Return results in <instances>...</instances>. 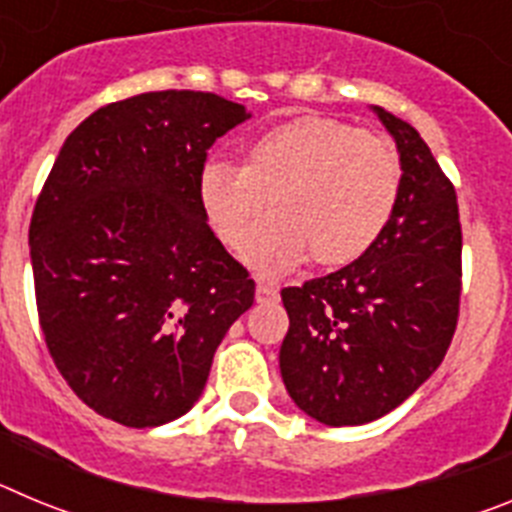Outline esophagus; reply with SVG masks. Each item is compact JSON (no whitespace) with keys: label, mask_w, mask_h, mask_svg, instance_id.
Returning a JSON list of instances; mask_svg holds the SVG:
<instances>
[{"label":"esophagus","mask_w":512,"mask_h":512,"mask_svg":"<svg viewBox=\"0 0 512 512\" xmlns=\"http://www.w3.org/2000/svg\"><path fill=\"white\" fill-rule=\"evenodd\" d=\"M279 300V289L274 284L259 282L256 284V302H277Z\"/></svg>","instance_id":"esophagus-1"}]
</instances>
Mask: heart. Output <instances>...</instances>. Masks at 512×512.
Segmentation results:
<instances>
[{"label": "heart", "instance_id": "b5f03b06", "mask_svg": "<svg viewBox=\"0 0 512 512\" xmlns=\"http://www.w3.org/2000/svg\"><path fill=\"white\" fill-rule=\"evenodd\" d=\"M402 169L390 140L333 117L305 115L264 130L243 164L212 158L197 176V200L212 233L241 251L265 206L270 223L243 259L259 274H282L310 256L323 266L351 264L390 225Z\"/></svg>", "mask_w": 512, "mask_h": 512}]
</instances>
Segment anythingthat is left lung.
Returning a JSON list of instances; mask_svg holds the SVG:
<instances>
[{
    "label": "left lung",
    "instance_id": "1",
    "mask_svg": "<svg viewBox=\"0 0 512 512\" xmlns=\"http://www.w3.org/2000/svg\"><path fill=\"white\" fill-rule=\"evenodd\" d=\"M400 156V200L364 256L282 289L284 387L323 425L392 413L443 361L461 295V225L451 182L418 130L372 107Z\"/></svg>",
    "mask_w": 512,
    "mask_h": 512
}]
</instances>
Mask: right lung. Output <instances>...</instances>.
Wrapping results in <instances>:
<instances>
[{"mask_svg": "<svg viewBox=\"0 0 512 512\" xmlns=\"http://www.w3.org/2000/svg\"><path fill=\"white\" fill-rule=\"evenodd\" d=\"M251 117L210 92L99 107L66 138L30 220L40 328L71 390L156 428L192 410L253 279L197 200L210 146Z\"/></svg>", "mask_w": 512, "mask_h": 512, "instance_id": "1", "label": "right lung"}]
</instances>
